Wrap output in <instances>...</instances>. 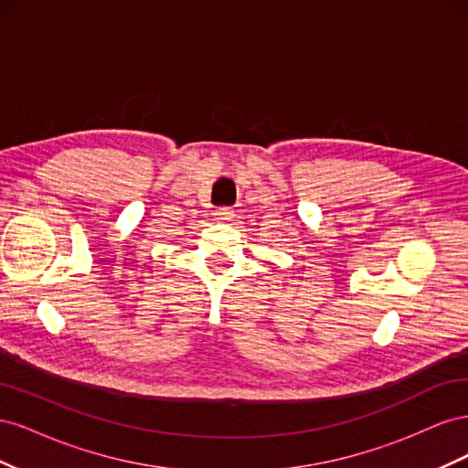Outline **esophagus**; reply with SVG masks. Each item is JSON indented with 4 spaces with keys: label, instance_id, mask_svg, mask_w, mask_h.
Segmentation results:
<instances>
[{
    "label": "esophagus",
    "instance_id": "1",
    "mask_svg": "<svg viewBox=\"0 0 468 468\" xmlns=\"http://www.w3.org/2000/svg\"><path fill=\"white\" fill-rule=\"evenodd\" d=\"M215 218L217 220H220V222H229V220H232L234 218V210L232 208H217L215 210Z\"/></svg>",
    "mask_w": 468,
    "mask_h": 468
}]
</instances>
